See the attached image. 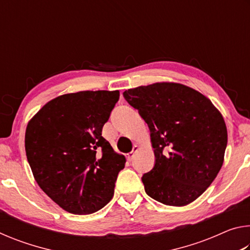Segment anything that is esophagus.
Listing matches in <instances>:
<instances>
[{
  "label": "esophagus",
  "mask_w": 250,
  "mask_h": 250,
  "mask_svg": "<svg viewBox=\"0 0 250 250\" xmlns=\"http://www.w3.org/2000/svg\"><path fill=\"white\" fill-rule=\"evenodd\" d=\"M138 149H139V147H138V146H133V150H132V151H131V152H130V153H128V154H126V160H128V161H130V162H131V161H132V160H133V158H134V155H135V152H137V151H138Z\"/></svg>",
  "instance_id": "34e87169"
}]
</instances>
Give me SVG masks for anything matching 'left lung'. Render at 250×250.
<instances>
[{"label": "left lung", "mask_w": 250, "mask_h": 250, "mask_svg": "<svg viewBox=\"0 0 250 250\" xmlns=\"http://www.w3.org/2000/svg\"><path fill=\"white\" fill-rule=\"evenodd\" d=\"M151 132L154 167L145 173L146 193L170 206H184L206 191L223 166L227 129L221 112L201 92L174 83L125 90Z\"/></svg>", "instance_id": "obj_1"}]
</instances>
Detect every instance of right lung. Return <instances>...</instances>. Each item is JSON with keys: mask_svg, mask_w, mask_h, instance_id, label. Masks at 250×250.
<instances>
[{"mask_svg": "<svg viewBox=\"0 0 250 250\" xmlns=\"http://www.w3.org/2000/svg\"><path fill=\"white\" fill-rule=\"evenodd\" d=\"M119 91H79L46 104L28 122L25 151L40 188L62 208L92 214L111 201L125 158L101 135Z\"/></svg>", "mask_w": 250, "mask_h": 250, "instance_id": "add662e5", "label": "right lung"}]
</instances>
